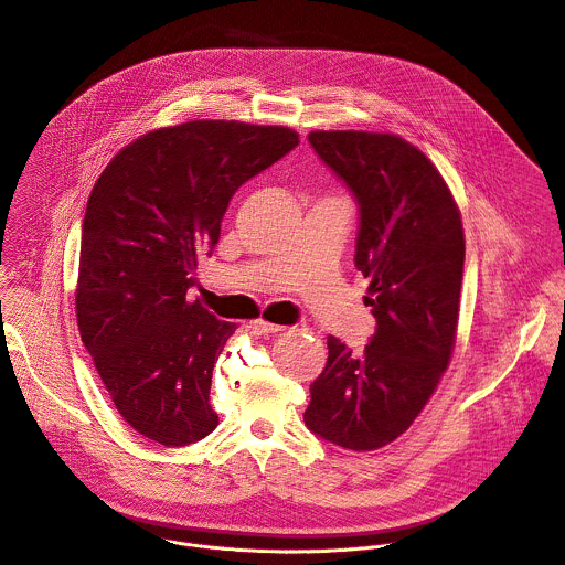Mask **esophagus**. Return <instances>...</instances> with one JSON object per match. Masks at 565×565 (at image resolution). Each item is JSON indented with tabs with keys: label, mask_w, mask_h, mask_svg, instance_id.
Returning a JSON list of instances; mask_svg holds the SVG:
<instances>
[{
	"label": "esophagus",
	"mask_w": 565,
	"mask_h": 565,
	"mask_svg": "<svg viewBox=\"0 0 565 565\" xmlns=\"http://www.w3.org/2000/svg\"><path fill=\"white\" fill-rule=\"evenodd\" d=\"M253 329L257 335H275L279 331H284V327H277V324H270V321H264V319H257L253 321Z\"/></svg>",
	"instance_id": "34e87169"
}]
</instances>
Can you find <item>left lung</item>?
I'll use <instances>...</instances> for the list:
<instances>
[{
  "instance_id": "1",
  "label": "left lung",
  "mask_w": 565,
  "mask_h": 565,
  "mask_svg": "<svg viewBox=\"0 0 565 565\" xmlns=\"http://www.w3.org/2000/svg\"><path fill=\"white\" fill-rule=\"evenodd\" d=\"M308 142L358 203L355 268L375 333L360 355L329 335L306 427L371 451L405 434L449 364L465 264L458 207L431 160L391 134L312 131Z\"/></svg>"
}]
</instances>
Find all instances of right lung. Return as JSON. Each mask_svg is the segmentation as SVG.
I'll use <instances>...</instances> for the list:
<instances>
[{
  "label": "right lung",
  "mask_w": 565,
  "mask_h": 565,
  "mask_svg": "<svg viewBox=\"0 0 565 565\" xmlns=\"http://www.w3.org/2000/svg\"><path fill=\"white\" fill-rule=\"evenodd\" d=\"M297 145L288 127L192 120L134 140L96 181L77 329L118 414L145 438L185 447L218 425L212 369L236 324L190 303L188 290L234 192Z\"/></svg>",
  "instance_id": "obj_1"
}]
</instances>
